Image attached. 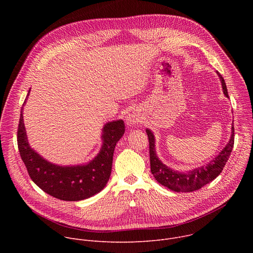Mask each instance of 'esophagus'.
<instances>
[{
	"mask_svg": "<svg viewBox=\"0 0 253 253\" xmlns=\"http://www.w3.org/2000/svg\"><path fill=\"white\" fill-rule=\"evenodd\" d=\"M126 124L128 125V126H134L135 124H137L138 122H140V118L137 116V115H135L134 113H132V114H129L127 117H126Z\"/></svg>",
	"mask_w": 253,
	"mask_h": 253,
	"instance_id": "1",
	"label": "esophagus"
}]
</instances>
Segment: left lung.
<instances>
[{"mask_svg": "<svg viewBox=\"0 0 253 253\" xmlns=\"http://www.w3.org/2000/svg\"><path fill=\"white\" fill-rule=\"evenodd\" d=\"M216 74L220 79L224 95L228 98L224 79L218 72H216ZM146 133L149 138L151 173L158 183L175 192H192L211 182L223 170L234 145V127L232 126L230 139L217 156H215L206 165L182 172L168 167L159 159L155 149V136L148 128L146 129Z\"/></svg>", "mask_w": 253, "mask_h": 253, "instance_id": "obj_1", "label": "left lung"}]
</instances>
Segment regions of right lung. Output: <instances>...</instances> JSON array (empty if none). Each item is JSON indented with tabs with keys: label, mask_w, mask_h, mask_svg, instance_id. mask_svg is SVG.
<instances>
[{
	"label": "right lung",
	"mask_w": 253,
	"mask_h": 253,
	"mask_svg": "<svg viewBox=\"0 0 253 253\" xmlns=\"http://www.w3.org/2000/svg\"><path fill=\"white\" fill-rule=\"evenodd\" d=\"M29 94L30 90L21 109L17 139L21 158L33 182L49 195L65 201L84 200L99 193L111 175L115 146L125 132L123 120L104 125L101 149L89 162L67 166L54 164L36 152L28 142L23 110Z\"/></svg>",
	"instance_id": "add662e5"
}]
</instances>
